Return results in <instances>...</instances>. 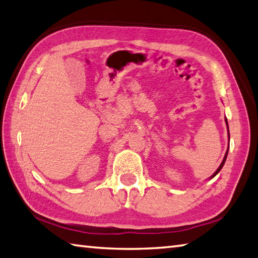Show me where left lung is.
Instances as JSON below:
<instances>
[{"label":"left lung","mask_w":258,"mask_h":258,"mask_svg":"<svg viewBox=\"0 0 258 258\" xmlns=\"http://www.w3.org/2000/svg\"><path fill=\"white\" fill-rule=\"evenodd\" d=\"M226 124H227V128H228V135H229V139H230V134H229V127H228V121H227V119H226ZM229 149V148H228ZM227 156H228V150H227V152H226V154H224V158H223V160H222V162H221V165L219 166V168L217 170H215V172L214 174L211 176L210 178H213L215 175H218V172L222 169V167H223V165H224V162H226V159H227Z\"/></svg>","instance_id":"left-lung-1"}]
</instances>
